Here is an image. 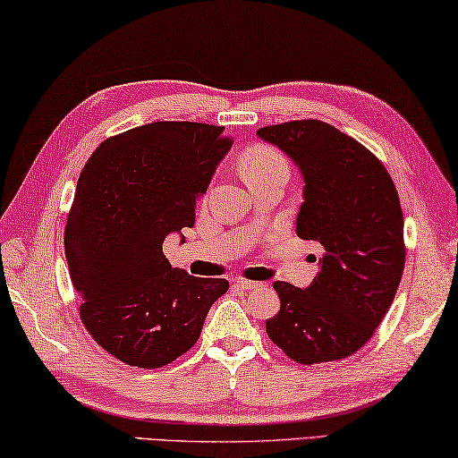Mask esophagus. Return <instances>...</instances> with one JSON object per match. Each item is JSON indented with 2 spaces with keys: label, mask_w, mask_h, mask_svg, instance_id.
I'll return each instance as SVG.
<instances>
[{
  "label": "esophagus",
  "mask_w": 458,
  "mask_h": 458,
  "mask_svg": "<svg viewBox=\"0 0 458 458\" xmlns=\"http://www.w3.org/2000/svg\"><path fill=\"white\" fill-rule=\"evenodd\" d=\"M235 285L239 287V290H243V292H251V290H258V287H261L263 284L250 282V279H237Z\"/></svg>",
  "instance_id": "obj_1"
}]
</instances>
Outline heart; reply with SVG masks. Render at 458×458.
Instances as JSON below:
<instances>
[{"label": "heart", "instance_id": "heart-1", "mask_svg": "<svg viewBox=\"0 0 458 458\" xmlns=\"http://www.w3.org/2000/svg\"><path fill=\"white\" fill-rule=\"evenodd\" d=\"M239 171H242L243 179L250 184L266 179V176L274 173H287V163L277 148L259 142L247 147L239 155Z\"/></svg>", "mask_w": 458, "mask_h": 458}]
</instances>
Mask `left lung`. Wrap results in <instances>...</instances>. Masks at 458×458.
Here are the masks:
<instances>
[{
	"label": "left lung",
	"mask_w": 458,
	"mask_h": 458,
	"mask_svg": "<svg viewBox=\"0 0 458 458\" xmlns=\"http://www.w3.org/2000/svg\"><path fill=\"white\" fill-rule=\"evenodd\" d=\"M303 176L300 239L324 247L306 290L276 282L282 301L266 322L271 342L298 364L348 358L372 338L404 271V216L384 165L364 144L322 120L259 128Z\"/></svg>",
	"instance_id": "left-lung-1"
}]
</instances>
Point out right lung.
<instances>
[{
  "label": "right lung",
  "mask_w": 458,
  "mask_h": 458,
  "mask_svg": "<svg viewBox=\"0 0 458 458\" xmlns=\"http://www.w3.org/2000/svg\"><path fill=\"white\" fill-rule=\"evenodd\" d=\"M223 126L152 123L110 136L80 173L64 245L80 319L96 344L139 368L195 346L227 279L171 267L168 233L195 225L199 195L231 148Z\"/></svg>",
  "instance_id": "right-lung-1"
}]
</instances>
